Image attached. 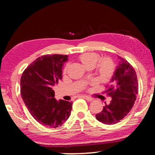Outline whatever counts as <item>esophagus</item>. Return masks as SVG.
<instances>
[{
  "instance_id": "obj_1",
  "label": "esophagus",
  "mask_w": 155,
  "mask_h": 155,
  "mask_svg": "<svg viewBox=\"0 0 155 155\" xmlns=\"http://www.w3.org/2000/svg\"><path fill=\"white\" fill-rule=\"evenodd\" d=\"M81 97H82V98L84 99H86V100H87L88 101H92L94 100V99L92 98V97L86 96V95H82Z\"/></svg>"
}]
</instances>
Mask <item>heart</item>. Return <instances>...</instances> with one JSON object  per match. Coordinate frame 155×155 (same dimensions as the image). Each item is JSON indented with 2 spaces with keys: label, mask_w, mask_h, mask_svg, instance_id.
Wrapping results in <instances>:
<instances>
[{
  "label": "heart",
  "mask_w": 155,
  "mask_h": 155,
  "mask_svg": "<svg viewBox=\"0 0 155 155\" xmlns=\"http://www.w3.org/2000/svg\"><path fill=\"white\" fill-rule=\"evenodd\" d=\"M99 55L94 52H86L79 56V60L86 68H93L95 66L97 75L101 79H108L113 75L115 65L109 57L101 58Z\"/></svg>",
  "instance_id": "b5f03b06"
}]
</instances>
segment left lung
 I'll use <instances>...</instances> for the list:
<instances>
[{
  "instance_id": "8db88e82",
  "label": "left lung",
  "mask_w": 155,
  "mask_h": 155,
  "mask_svg": "<svg viewBox=\"0 0 155 155\" xmlns=\"http://www.w3.org/2000/svg\"><path fill=\"white\" fill-rule=\"evenodd\" d=\"M118 58L119 65L110 83L106 87V93L111 97V100L100 113L96 114L97 120L107 125L117 124L130 112L138 92L135 69L126 59L120 56Z\"/></svg>"
}]
</instances>
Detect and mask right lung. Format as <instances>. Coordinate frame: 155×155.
Segmentation results:
<instances>
[{
  "label": "right lung",
  "mask_w": 155,
  "mask_h": 155,
  "mask_svg": "<svg viewBox=\"0 0 155 155\" xmlns=\"http://www.w3.org/2000/svg\"><path fill=\"white\" fill-rule=\"evenodd\" d=\"M67 55H44L36 59L23 72L20 79L22 99L35 119L49 128L61 126L71 115L72 104L57 101L53 89L62 80Z\"/></svg>",
  "instance_id": "obj_1"
}]
</instances>
